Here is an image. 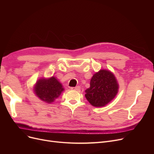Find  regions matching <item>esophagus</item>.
I'll list each match as a JSON object with an SVG mask.
<instances>
[{"mask_svg":"<svg viewBox=\"0 0 154 154\" xmlns=\"http://www.w3.org/2000/svg\"><path fill=\"white\" fill-rule=\"evenodd\" d=\"M70 89H71V90H73V91H80V86H77V87H71Z\"/></svg>","mask_w":154,"mask_h":154,"instance_id":"obj_1","label":"esophagus"}]
</instances>
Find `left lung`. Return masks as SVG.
Returning a JSON list of instances; mask_svg holds the SVG:
<instances>
[{"mask_svg":"<svg viewBox=\"0 0 154 154\" xmlns=\"http://www.w3.org/2000/svg\"><path fill=\"white\" fill-rule=\"evenodd\" d=\"M119 85L113 73L107 69H101L92 76L90 87L85 91V97L92 106H106L117 95Z\"/></svg>","mask_w":154,"mask_h":154,"instance_id":"8db88e82","label":"left lung"}]
</instances>
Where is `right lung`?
<instances>
[{
  "instance_id": "right-lung-1",
  "label": "right lung",
  "mask_w": 154,
  "mask_h": 154,
  "mask_svg": "<svg viewBox=\"0 0 154 154\" xmlns=\"http://www.w3.org/2000/svg\"><path fill=\"white\" fill-rule=\"evenodd\" d=\"M37 97L47 103H52L64 91L62 84L55 77L38 79L33 88Z\"/></svg>"
}]
</instances>
